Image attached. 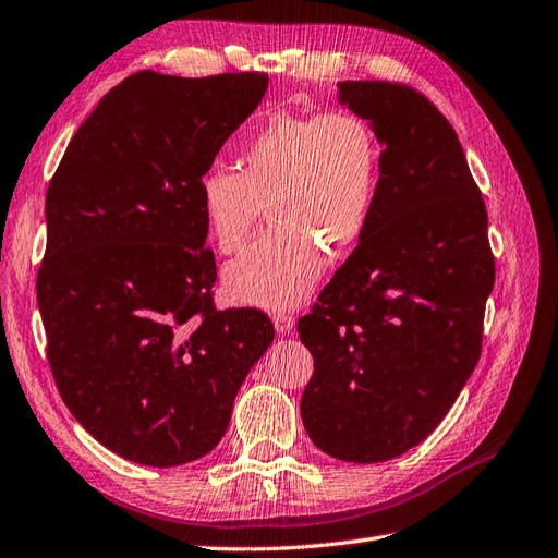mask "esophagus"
Listing matches in <instances>:
<instances>
[{"label":"esophagus","instance_id":"34e87169","mask_svg":"<svg viewBox=\"0 0 558 558\" xmlns=\"http://www.w3.org/2000/svg\"><path fill=\"white\" fill-rule=\"evenodd\" d=\"M272 324H275V328H277L279 335H286V332H291V330L295 328V316L286 314V312H277V314L272 316Z\"/></svg>","mask_w":558,"mask_h":558}]
</instances>
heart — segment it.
I'll list each match as a JSON object with an SVG mask.
<instances>
[{
	"mask_svg": "<svg viewBox=\"0 0 558 558\" xmlns=\"http://www.w3.org/2000/svg\"><path fill=\"white\" fill-rule=\"evenodd\" d=\"M242 162V172L211 165L195 185L218 251L242 246L263 205L275 223L226 265V293L267 312L295 307L324 272V248L347 253L367 230L381 179L377 134L351 111L275 113L246 142Z\"/></svg>",
	"mask_w": 558,
	"mask_h": 558,
	"instance_id": "obj_1",
	"label": "heart"
}]
</instances>
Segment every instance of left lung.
Instances as JSON below:
<instances>
[{
	"label": "left lung",
	"instance_id": "left-lung-1",
	"mask_svg": "<svg viewBox=\"0 0 558 558\" xmlns=\"http://www.w3.org/2000/svg\"><path fill=\"white\" fill-rule=\"evenodd\" d=\"M337 99L373 125L381 179L359 246L298 320L314 359L300 414L332 459L379 463L424 442L463 391L496 265L447 118L386 81H342Z\"/></svg>",
	"mask_w": 558,
	"mask_h": 558
}]
</instances>
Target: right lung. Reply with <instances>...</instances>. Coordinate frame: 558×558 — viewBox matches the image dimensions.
Masks as SVG:
<instances>
[{"label":"right lung","instance_id":"add662e5","mask_svg":"<svg viewBox=\"0 0 558 558\" xmlns=\"http://www.w3.org/2000/svg\"><path fill=\"white\" fill-rule=\"evenodd\" d=\"M265 90L258 72L128 76L48 185L37 277L48 363L78 424L140 465H183L221 442L234 396L275 340L267 314L214 310L195 197Z\"/></svg>","mask_w":558,"mask_h":558}]
</instances>
